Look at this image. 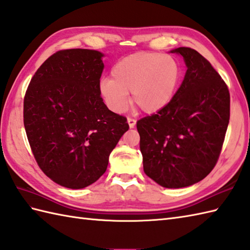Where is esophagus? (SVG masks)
<instances>
[{
    "mask_svg": "<svg viewBox=\"0 0 250 250\" xmlns=\"http://www.w3.org/2000/svg\"><path fill=\"white\" fill-rule=\"evenodd\" d=\"M127 122H128V125H129L130 128H134L137 121L135 119H132V118H128V119H127Z\"/></svg>",
    "mask_w": 250,
    "mask_h": 250,
    "instance_id": "obj_1",
    "label": "esophagus"
}]
</instances>
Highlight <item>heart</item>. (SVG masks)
<instances>
[{
    "label": "heart",
    "instance_id": "heart-1",
    "mask_svg": "<svg viewBox=\"0 0 250 250\" xmlns=\"http://www.w3.org/2000/svg\"><path fill=\"white\" fill-rule=\"evenodd\" d=\"M112 79L99 82V94L108 108L124 112L131 101L146 113H156L172 102L182 80V67L168 54L138 52L119 60Z\"/></svg>",
    "mask_w": 250,
    "mask_h": 250
}]
</instances>
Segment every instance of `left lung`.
Returning <instances> with one entry per match:
<instances>
[{
  "label": "left lung",
  "instance_id": "8db88e82",
  "mask_svg": "<svg viewBox=\"0 0 250 250\" xmlns=\"http://www.w3.org/2000/svg\"><path fill=\"white\" fill-rule=\"evenodd\" d=\"M185 78L167 107L137 122L143 170L166 188L187 187L214 169L230 120V93L208 61L180 47Z\"/></svg>",
  "mask_w": 250,
  "mask_h": 250
}]
</instances>
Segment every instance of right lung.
<instances>
[{"label": "right lung", "instance_id": "add662e5", "mask_svg": "<svg viewBox=\"0 0 250 250\" xmlns=\"http://www.w3.org/2000/svg\"><path fill=\"white\" fill-rule=\"evenodd\" d=\"M103 53L65 49L32 77L23 123L38 167L57 184L80 189L107 170L109 155L129 125L99 94Z\"/></svg>", "mask_w": 250, "mask_h": 250}]
</instances>
